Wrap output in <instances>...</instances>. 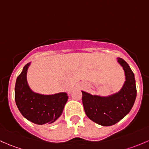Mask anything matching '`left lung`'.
<instances>
[{"mask_svg":"<svg viewBox=\"0 0 149 149\" xmlns=\"http://www.w3.org/2000/svg\"><path fill=\"white\" fill-rule=\"evenodd\" d=\"M118 62L125 75V81L119 92L109 97H100L81 91L86 115L102 126L112 125L121 120L132 109L137 95L134 73L123 58H118Z\"/></svg>","mask_w":149,"mask_h":149,"instance_id":"obj_1","label":"left lung"}]
</instances>
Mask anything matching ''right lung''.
Wrapping results in <instances>:
<instances>
[{"label": "right lung", "mask_w": 149, "mask_h": 149, "mask_svg": "<svg viewBox=\"0 0 149 149\" xmlns=\"http://www.w3.org/2000/svg\"><path fill=\"white\" fill-rule=\"evenodd\" d=\"M30 63L25 65L16 79L15 101L22 115L28 120L37 125L51 124L63 113L67 102L65 92L53 95L37 94L30 89L26 81V73Z\"/></svg>", "instance_id": "add662e5"}]
</instances>
